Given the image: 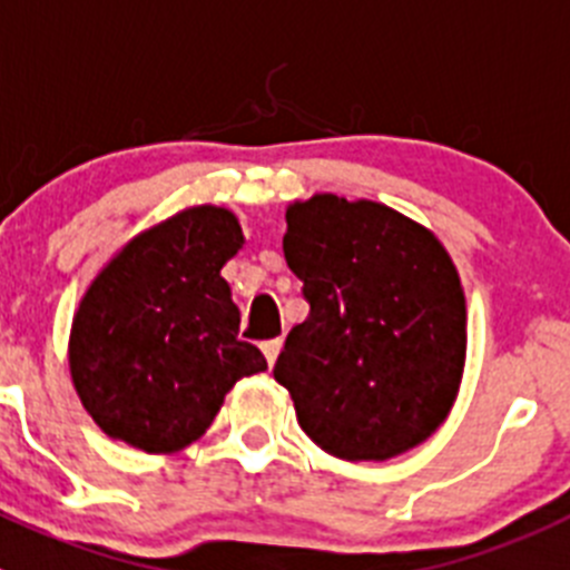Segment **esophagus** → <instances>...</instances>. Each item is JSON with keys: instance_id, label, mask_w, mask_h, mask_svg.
Returning a JSON list of instances; mask_svg holds the SVG:
<instances>
[{"instance_id": "1", "label": "esophagus", "mask_w": 570, "mask_h": 570, "mask_svg": "<svg viewBox=\"0 0 570 570\" xmlns=\"http://www.w3.org/2000/svg\"><path fill=\"white\" fill-rule=\"evenodd\" d=\"M261 348H264L266 363H269V366H275V361H278V355H281V348H284V341H281V337H273V341L261 343Z\"/></svg>"}]
</instances>
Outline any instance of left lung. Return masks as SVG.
Instances as JSON below:
<instances>
[{
    "label": "left lung",
    "mask_w": 570,
    "mask_h": 570,
    "mask_svg": "<svg viewBox=\"0 0 570 570\" xmlns=\"http://www.w3.org/2000/svg\"><path fill=\"white\" fill-rule=\"evenodd\" d=\"M284 258L309 317L273 374L301 429L343 460L423 443L465 363V297L440 240L383 204L315 196L286 209Z\"/></svg>",
    "instance_id": "8db88e82"
}]
</instances>
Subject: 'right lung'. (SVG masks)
Here are the masks:
<instances>
[{
	"mask_svg": "<svg viewBox=\"0 0 570 570\" xmlns=\"http://www.w3.org/2000/svg\"><path fill=\"white\" fill-rule=\"evenodd\" d=\"M240 244L233 213L184 209L132 238L87 289L70 372L110 438L141 451L184 449L238 377L264 372V355L238 337V306L222 278Z\"/></svg>",
	"mask_w": 570,
	"mask_h": 570,
	"instance_id": "obj_1",
	"label": "right lung"
}]
</instances>
